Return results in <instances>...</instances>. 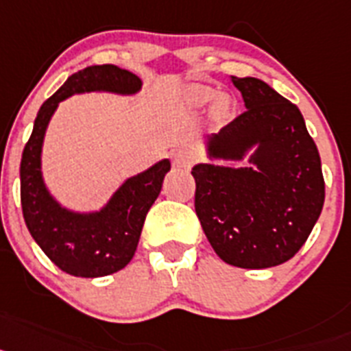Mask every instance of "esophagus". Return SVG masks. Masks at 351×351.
<instances>
[{"mask_svg": "<svg viewBox=\"0 0 351 351\" xmlns=\"http://www.w3.org/2000/svg\"><path fill=\"white\" fill-rule=\"evenodd\" d=\"M173 162H175V166L189 167L191 164L196 162V154H194L193 150H187V148L176 150L175 154H173Z\"/></svg>", "mask_w": 351, "mask_h": 351, "instance_id": "obj_1", "label": "esophagus"}]
</instances>
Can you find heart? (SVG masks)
Masks as SVG:
<instances>
[{
    "instance_id": "b5f03b06",
    "label": "heart",
    "mask_w": 351,
    "mask_h": 351,
    "mask_svg": "<svg viewBox=\"0 0 351 351\" xmlns=\"http://www.w3.org/2000/svg\"><path fill=\"white\" fill-rule=\"evenodd\" d=\"M212 97H213V91L210 90V88L199 86V88H194V90H193V99H194V102H197V104L208 102ZM219 111H221V112L226 111V104H224V102L219 104Z\"/></svg>"
}]
</instances>
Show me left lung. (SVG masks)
Instances as JSON below:
<instances>
[{
	"label": "left lung",
	"instance_id": "8db88e82",
	"mask_svg": "<svg viewBox=\"0 0 351 351\" xmlns=\"http://www.w3.org/2000/svg\"><path fill=\"white\" fill-rule=\"evenodd\" d=\"M245 111L212 136L213 157L242 160L258 145L252 167L197 164V219L219 258L233 267L268 268L306 243L325 201L318 148L302 112L267 83L234 77Z\"/></svg>",
	"mask_w": 351,
	"mask_h": 351
}]
</instances>
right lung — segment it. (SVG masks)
<instances>
[{"label": "right lung", "mask_w": 351, "mask_h": 351, "mask_svg": "<svg viewBox=\"0 0 351 351\" xmlns=\"http://www.w3.org/2000/svg\"><path fill=\"white\" fill-rule=\"evenodd\" d=\"M141 81L117 65H91L72 74L53 97L42 104L33 132L21 158V206L35 242L49 260L75 277H104L132 260L146 213L160 194L169 160L127 180L109 205L99 213L79 215L63 210L45 191L40 173V150L45 127L58 104L72 93L108 90L134 93Z\"/></svg>", "instance_id": "obj_1"}]
</instances>
